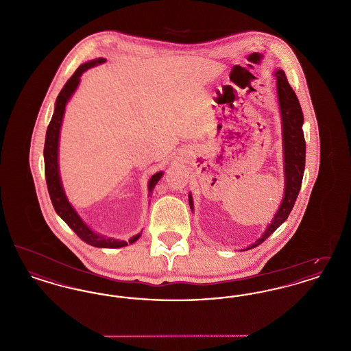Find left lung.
I'll return each instance as SVG.
<instances>
[{
  "label": "left lung",
  "instance_id": "1",
  "mask_svg": "<svg viewBox=\"0 0 351 351\" xmlns=\"http://www.w3.org/2000/svg\"><path fill=\"white\" fill-rule=\"evenodd\" d=\"M274 76L276 77V95L282 118V145H283L284 195L283 200L279 205L271 222L268 223L263 234L246 249L259 246L274 233L284 221L288 218L298 195L300 192L304 168H305V139L302 132L304 116L300 102L287 80L283 69H275ZM189 206L193 210L192 195H188Z\"/></svg>",
  "mask_w": 351,
  "mask_h": 351
}]
</instances>
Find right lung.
<instances>
[{"instance_id": "obj_1", "label": "right lung", "mask_w": 351, "mask_h": 351, "mask_svg": "<svg viewBox=\"0 0 351 351\" xmlns=\"http://www.w3.org/2000/svg\"><path fill=\"white\" fill-rule=\"evenodd\" d=\"M105 62H106L105 58H97V59L89 60V62L82 64L75 71V73L71 76V79L68 80L66 85L63 86V89L60 90V93L58 95V99L55 102V110H53V114H52L50 125H49L47 133H46L43 155H45V173H46L49 195H50L53 209L59 215V217L62 218L68 226L77 234V237H80L88 245L100 247V249H118V247H125L128 245H132L135 241L139 239L142 233L135 234L129 239V242H126V241L109 238L106 235H101V234L93 232L84 222L83 218L79 216L76 209L68 200L63 184H62V178L59 173V138H60L62 122H63L68 101L71 100V97L76 92V89L80 84V77L84 72L89 68L99 66ZM162 176H163V171H159L151 176L149 185H147L149 196L152 195L155 185L160 180Z\"/></svg>"}]
</instances>
